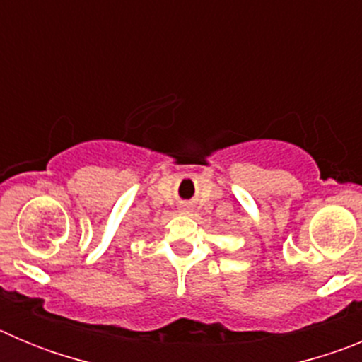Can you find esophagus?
<instances>
[{
    "instance_id": "1",
    "label": "esophagus",
    "mask_w": 362,
    "mask_h": 362,
    "mask_svg": "<svg viewBox=\"0 0 362 362\" xmlns=\"http://www.w3.org/2000/svg\"><path fill=\"white\" fill-rule=\"evenodd\" d=\"M181 212H183V214H190L192 212L190 204H183V206H181Z\"/></svg>"
}]
</instances>
